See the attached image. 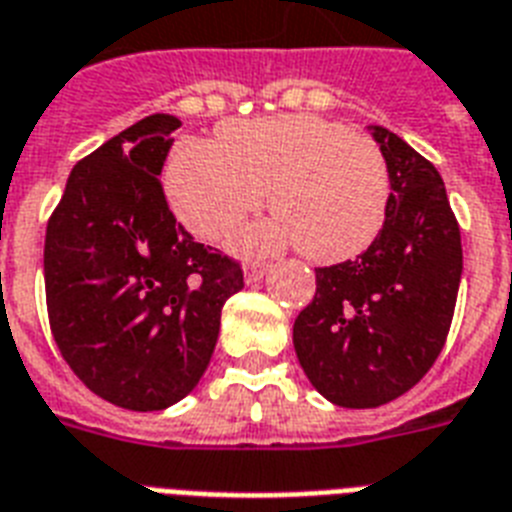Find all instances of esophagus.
Returning a JSON list of instances; mask_svg holds the SVG:
<instances>
[{"label":"esophagus","mask_w":512,"mask_h":512,"mask_svg":"<svg viewBox=\"0 0 512 512\" xmlns=\"http://www.w3.org/2000/svg\"><path fill=\"white\" fill-rule=\"evenodd\" d=\"M269 272V264H248L245 267V282H259Z\"/></svg>","instance_id":"1"}]
</instances>
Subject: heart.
Here are the masks:
<instances>
[{"instance_id": "1", "label": "heart", "mask_w": 512, "mask_h": 512, "mask_svg": "<svg viewBox=\"0 0 512 512\" xmlns=\"http://www.w3.org/2000/svg\"><path fill=\"white\" fill-rule=\"evenodd\" d=\"M269 206L277 216L235 235L243 256L301 245L317 264L367 251L386 222L388 163L362 132L312 116L230 121L219 145L185 142L166 166L171 208L192 235L219 240Z\"/></svg>"}]
</instances>
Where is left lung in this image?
Wrapping results in <instances>:
<instances>
[{
    "label": "left lung",
    "instance_id": "obj_1",
    "mask_svg": "<svg viewBox=\"0 0 512 512\" xmlns=\"http://www.w3.org/2000/svg\"><path fill=\"white\" fill-rule=\"evenodd\" d=\"M391 195L380 235L354 261L320 267L293 346L327 402L367 410L407 394L444 349L463 275L460 227L439 171L383 126H370Z\"/></svg>",
    "mask_w": 512,
    "mask_h": 512
}]
</instances>
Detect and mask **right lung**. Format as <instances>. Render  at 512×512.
I'll return each mask as SVG.
<instances>
[{
    "label": "right lung",
    "instance_id": "1",
    "mask_svg": "<svg viewBox=\"0 0 512 512\" xmlns=\"http://www.w3.org/2000/svg\"><path fill=\"white\" fill-rule=\"evenodd\" d=\"M179 126L155 113L76 163L44 240L57 349L89 391L134 412L198 386L243 288V269L169 211L158 177Z\"/></svg>",
    "mask_w": 512,
    "mask_h": 512
}]
</instances>
